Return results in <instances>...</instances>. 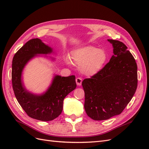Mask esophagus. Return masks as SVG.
<instances>
[{"mask_svg":"<svg viewBox=\"0 0 149 149\" xmlns=\"http://www.w3.org/2000/svg\"><path fill=\"white\" fill-rule=\"evenodd\" d=\"M76 82L78 86H81L82 83V79L81 78H77L76 79Z\"/></svg>","mask_w":149,"mask_h":149,"instance_id":"esophagus-1","label":"esophagus"}]
</instances>
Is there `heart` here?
<instances>
[{
	"label": "heart",
	"mask_w": 149,
	"mask_h": 149,
	"mask_svg": "<svg viewBox=\"0 0 149 149\" xmlns=\"http://www.w3.org/2000/svg\"><path fill=\"white\" fill-rule=\"evenodd\" d=\"M71 58L75 64L79 65L81 73L93 76L102 70L106 63L108 56L105 50L88 45L76 48L71 52ZM66 63L70 64L68 58H66Z\"/></svg>",
	"instance_id": "1"
}]
</instances>
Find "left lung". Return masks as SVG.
I'll use <instances>...</instances> for the list:
<instances>
[{
	"instance_id": "8db88e82",
	"label": "left lung",
	"mask_w": 149,
	"mask_h": 149,
	"mask_svg": "<svg viewBox=\"0 0 149 149\" xmlns=\"http://www.w3.org/2000/svg\"><path fill=\"white\" fill-rule=\"evenodd\" d=\"M113 53L109 62L91 78L84 79V109L95 120L120 114L132 100L137 87V66L123 42L108 39Z\"/></svg>"
}]
</instances>
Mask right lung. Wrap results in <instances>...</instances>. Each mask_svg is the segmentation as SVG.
Wrapping results in <instances>:
<instances>
[{"instance_id": "obj_1", "label": "right lung", "mask_w": 149, "mask_h": 149, "mask_svg": "<svg viewBox=\"0 0 149 149\" xmlns=\"http://www.w3.org/2000/svg\"><path fill=\"white\" fill-rule=\"evenodd\" d=\"M52 53V48L40 39L33 38L15 54L12 60V82L17 100L29 117L42 121L52 120L59 116L64 99L76 88L75 76L55 75L47 91L41 94H33L26 89L22 81V72L26 65L36 56Z\"/></svg>"}]
</instances>
